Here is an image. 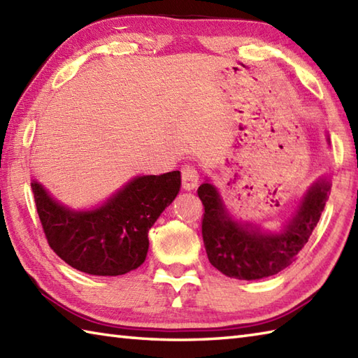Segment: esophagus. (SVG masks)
Listing matches in <instances>:
<instances>
[{
	"label": "esophagus",
	"instance_id": "34e87169",
	"mask_svg": "<svg viewBox=\"0 0 358 358\" xmlns=\"http://www.w3.org/2000/svg\"><path fill=\"white\" fill-rule=\"evenodd\" d=\"M200 173L191 164H185L181 167V181H183V187L186 191H192L196 186H199Z\"/></svg>",
	"mask_w": 358,
	"mask_h": 358
}]
</instances>
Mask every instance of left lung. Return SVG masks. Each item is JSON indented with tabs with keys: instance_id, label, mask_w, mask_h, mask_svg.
I'll list each match as a JSON object with an SVG mask.
<instances>
[{
	"instance_id": "8db88e82",
	"label": "left lung",
	"mask_w": 358,
	"mask_h": 358,
	"mask_svg": "<svg viewBox=\"0 0 358 358\" xmlns=\"http://www.w3.org/2000/svg\"><path fill=\"white\" fill-rule=\"evenodd\" d=\"M329 143V138H328ZM329 178H318L303 195L294 215L280 232L240 223L227 212L217 187H199L204 206L201 234L210 264L231 278L260 280L275 275L296 260L322 217L329 199Z\"/></svg>"
}]
</instances>
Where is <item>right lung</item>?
Masks as SVG:
<instances>
[{"label":"right lung","instance_id":"add662e5","mask_svg":"<svg viewBox=\"0 0 358 358\" xmlns=\"http://www.w3.org/2000/svg\"><path fill=\"white\" fill-rule=\"evenodd\" d=\"M36 212L49 246L90 275H123L146 260L148 232L180 192L181 173L141 175L89 210L63 206L32 181Z\"/></svg>","mask_w":358,"mask_h":358}]
</instances>
